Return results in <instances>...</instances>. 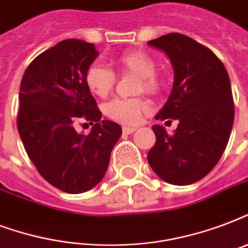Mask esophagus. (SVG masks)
Segmentation results:
<instances>
[{
	"label": "esophagus",
	"instance_id": "34e87169",
	"mask_svg": "<svg viewBox=\"0 0 248 248\" xmlns=\"http://www.w3.org/2000/svg\"><path fill=\"white\" fill-rule=\"evenodd\" d=\"M138 128L136 127H131V126H124L122 127V131H124V134H132V132H135Z\"/></svg>",
	"mask_w": 248,
	"mask_h": 248
}]
</instances>
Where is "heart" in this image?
Returning <instances> with one entry per match:
<instances>
[{
    "instance_id": "heart-1",
    "label": "heart",
    "mask_w": 248,
    "mask_h": 248,
    "mask_svg": "<svg viewBox=\"0 0 248 248\" xmlns=\"http://www.w3.org/2000/svg\"><path fill=\"white\" fill-rule=\"evenodd\" d=\"M117 64L121 71L139 76L140 82L138 83L136 93H157L161 89V79L155 76L157 64L145 52L132 51L124 54L117 59ZM114 83L116 76L104 65L93 64L86 72V85L96 96H107L114 87ZM145 109L147 103L140 97H116L104 105L105 116L124 124H138Z\"/></svg>"
}]
</instances>
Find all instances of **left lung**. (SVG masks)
<instances>
[{"label":"left lung","mask_w":248,"mask_h":248,"mask_svg":"<svg viewBox=\"0 0 248 248\" xmlns=\"http://www.w3.org/2000/svg\"><path fill=\"white\" fill-rule=\"evenodd\" d=\"M167 55L172 90L155 120H177L172 135L155 124L148 153L152 170L166 183L188 185L204 177L221 158L234 122L231 81L214 52L193 38L170 33L148 42Z\"/></svg>","instance_id":"1"}]
</instances>
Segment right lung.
<instances>
[{
    "mask_svg": "<svg viewBox=\"0 0 248 248\" xmlns=\"http://www.w3.org/2000/svg\"><path fill=\"white\" fill-rule=\"evenodd\" d=\"M97 55L93 44L64 40L37 56L20 83L17 131L25 152L45 180L71 194L103 180L122 134L118 124L101 121L86 85ZM81 118L95 124L87 136L75 131Z\"/></svg>",
    "mask_w": 248,
    "mask_h": 248,
    "instance_id": "1",
    "label": "right lung"
}]
</instances>
